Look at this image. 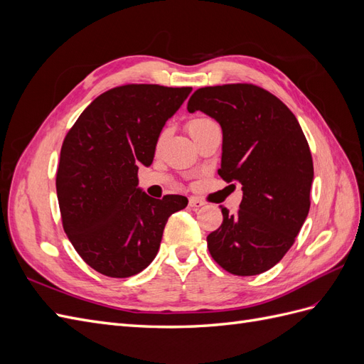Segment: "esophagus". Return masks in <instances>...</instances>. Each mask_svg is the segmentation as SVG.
I'll return each instance as SVG.
<instances>
[{
  "label": "esophagus",
  "mask_w": 364,
  "mask_h": 364,
  "mask_svg": "<svg viewBox=\"0 0 364 364\" xmlns=\"http://www.w3.org/2000/svg\"><path fill=\"white\" fill-rule=\"evenodd\" d=\"M188 203H190V206L193 209H197V208H200V206L205 205V202L202 199H199V197H190V202Z\"/></svg>",
  "instance_id": "obj_1"
}]
</instances>
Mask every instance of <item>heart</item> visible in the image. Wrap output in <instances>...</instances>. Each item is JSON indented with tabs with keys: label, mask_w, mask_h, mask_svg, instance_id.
<instances>
[{
	"label": "heart",
	"mask_w": 364,
	"mask_h": 364,
	"mask_svg": "<svg viewBox=\"0 0 364 364\" xmlns=\"http://www.w3.org/2000/svg\"><path fill=\"white\" fill-rule=\"evenodd\" d=\"M215 124V121H213L211 118H206V117H199V118H193L191 121H188V124H186V130H188V134L191 135V138L193 136H196L197 134H199V132H202L203 129H206V127H209V126H214ZM167 135H168V130L167 129H164L161 134H159V136H158V147L162 144V142L165 141V138H167Z\"/></svg>",
	"instance_id": "b5f03b06"
}]
</instances>
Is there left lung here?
Here are the masks:
<instances>
[{
	"instance_id": "left-lung-1",
	"label": "left lung",
	"mask_w": 364,
	"mask_h": 364,
	"mask_svg": "<svg viewBox=\"0 0 364 364\" xmlns=\"http://www.w3.org/2000/svg\"><path fill=\"white\" fill-rule=\"evenodd\" d=\"M223 130L220 178L243 186L235 214L206 237L214 261L237 277L272 269L293 246L310 211L313 158L296 117L252 83L206 86L188 100Z\"/></svg>"
}]
</instances>
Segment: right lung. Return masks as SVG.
<instances>
[{
	"label": "right lung",
	"instance_id": "obj_1",
	"mask_svg": "<svg viewBox=\"0 0 364 364\" xmlns=\"http://www.w3.org/2000/svg\"><path fill=\"white\" fill-rule=\"evenodd\" d=\"M193 87L123 85L98 95L63 139L56 191L65 234L87 266L129 278L155 259L168 217L188 199L138 188L161 130Z\"/></svg>",
	"mask_w": 364,
	"mask_h": 364
}]
</instances>
